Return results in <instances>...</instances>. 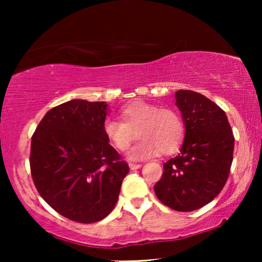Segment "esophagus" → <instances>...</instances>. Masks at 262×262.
Wrapping results in <instances>:
<instances>
[{
  "instance_id": "34e87169",
  "label": "esophagus",
  "mask_w": 262,
  "mask_h": 262,
  "mask_svg": "<svg viewBox=\"0 0 262 262\" xmlns=\"http://www.w3.org/2000/svg\"><path fill=\"white\" fill-rule=\"evenodd\" d=\"M128 167H130L131 170H136V169H139V168L142 167V164H139V163H128Z\"/></svg>"
}]
</instances>
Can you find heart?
<instances>
[{
  "label": "heart",
  "mask_w": 262,
  "mask_h": 262,
  "mask_svg": "<svg viewBox=\"0 0 262 262\" xmlns=\"http://www.w3.org/2000/svg\"><path fill=\"white\" fill-rule=\"evenodd\" d=\"M121 120L108 118L103 123V135L114 148L124 151L136 137L139 141L132 146L127 157L132 161L145 160L157 152L171 154L180 146L185 135L181 118L170 108L144 101H135L120 111Z\"/></svg>",
  "instance_id": "1"
}]
</instances>
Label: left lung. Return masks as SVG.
Listing matches in <instances>:
<instances>
[{
  "instance_id": "left-lung-1",
  "label": "left lung",
  "mask_w": 262,
  "mask_h": 262,
  "mask_svg": "<svg viewBox=\"0 0 262 262\" xmlns=\"http://www.w3.org/2000/svg\"><path fill=\"white\" fill-rule=\"evenodd\" d=\"M175 99L185 138L180 154L163 164L162 178L154 189L164 205L189 212L212 202L223 189L235 141L227 114L206 96L178 91Z\"/></svg>"
}]
</instances>
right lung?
Segmentation results:
<instances>
[{
    "label": "right lung",
    "instance_id": "1",
    "mask_svg": "<svg viewBox=\"0 0 262 262\" xmlns=\"http://www.w3.org/2000/svg\"><path fill=\"white\" fill-rule=\"evenodd\" d=\"M107 113L105 101L70 100L50 110L32 137L35 188L53 210L78 223L108 216L128 173L103 135Z\"/></svg>",
    "mask_w": 262,
    "mask_h": 262
}]
</instances>
